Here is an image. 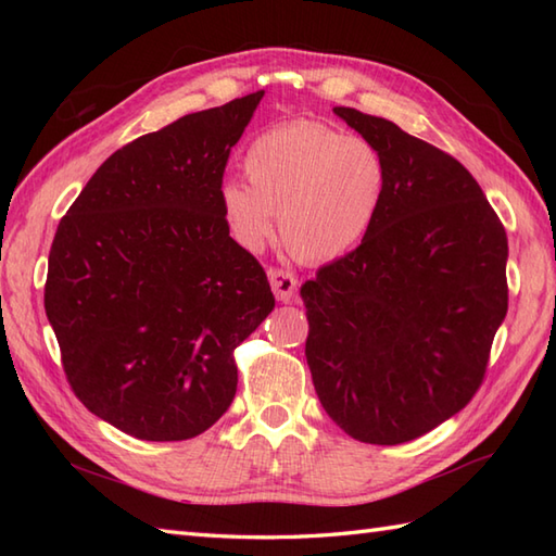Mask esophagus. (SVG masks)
I'll return each mask as SVG.
<instances>
[{"mask_svg": "<svg viewBox=\"0 0 556 556\" xmlns=\"http://www.w3.org/2000/svg\"><path fill=\"white\" fill-rule=\"evenodd\" d=\"M267 277H269V287H271V291H275L277 301L289 303L293 296H296L299 279H296V275H293V271L279 269V267H269Z\"/></svg>", "mask_w": 556, "mask_h": 556, "instance_id": "obj_1", "label": "esophagus"}]
</instances>
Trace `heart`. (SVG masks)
I'll return each instance as SVG.
<instances>
[{
    "instance_id": "obj_1",
    "label": "heart",
    "mask_w": 556,
    "mask_h": 556,
    "mask_svg": "<svg viewBox=\"0 0 556 556\" xmlns=\"http://www.w3.org/2000/svg\"><path fill=\"white\" fill-rule=\"evenodd\" d=\"M241 179L219 186L233 241L251 253L275 236L301 263H329L370 231L387 191V164L372 143L315 124L277 126L245 150Z\"/></svg>"
}]
</instances>
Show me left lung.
Wrapping results in <instances>:
<instances>
[{"mask_svg":"<svg viewBox=\"0 0 556 556\" xmlns=\"http://www.w3.org/2000/svg\"><path fill=\"white\" fill-rule=\"evenodd\" d=\"M387 164L356 251L305 281V358L320 404L368 444H404L464 408L506 317L509 243L464 164L394 122L334 108Z\"/></svg>","mask_w":556,"mask_h":556,"instance_id":"obj_1","label":"left lung"}]
</instances>
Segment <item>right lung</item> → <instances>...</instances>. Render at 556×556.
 <instances>
[{"mask_svg": "<svg viewBox=\"0 0 556 556\" xmlns=\"http://www.w3.org/2000/svg\"><path fill=\"white\" fill-rule=\"evenodd\" d=\"M265 90L186 114L116 150L59 222L45 311L90 413L146 442L212 428L239 382L233 349L275 308L236 243L219 186Z\"/></svg>", "mask_w": 556, "mask_h": 556, "instance_id": "1", "label": "right lung"}]
</instances>
